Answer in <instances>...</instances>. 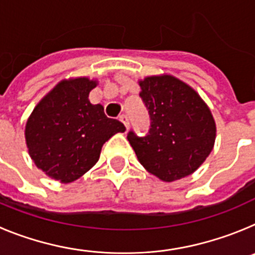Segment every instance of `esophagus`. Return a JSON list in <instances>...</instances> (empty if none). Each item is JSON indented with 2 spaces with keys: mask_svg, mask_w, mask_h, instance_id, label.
<instances>
[{
  "mask_svg": "<svg viewBox=\"0 0 255 255\" xmlns=\"http://www.w3.org/2000/svg\"><path fill=\"white\" fill-rule=\"evenodd\" d=\"M119 120H120L121 123L125 125L126 129H129V119H128V116H126V115H120V116H119Z\"/></svg>",
  "mask_w": 255,
  "mask_h": 255,
  "instance_id": "esophagus-1",
  "label": "esophagus"
}]
</instances>
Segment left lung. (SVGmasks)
Instances as JSON below:
<instances>
[{
	"mask_svg": "<svg viewBox=\"0 0 255 255\" xmlns=\"http://www.w3.org/2000/svg\"><path fill=\"white\" fill-rule=\"evenodd\" d=\"M139 85L150 129L143 138L128 134L138 161L162 181L189 176L215 145L217 130L211 110L197 91L168 74L147 76Z\"/></svg>",
	"mask_w": 255,
	"mask_h": 255,
	"instance_id": "1",
	"label": "left lung"
}]
</instances>
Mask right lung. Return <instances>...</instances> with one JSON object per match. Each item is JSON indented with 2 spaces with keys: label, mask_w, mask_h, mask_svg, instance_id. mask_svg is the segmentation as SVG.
Here are the masks:
<instances>
[{
  "label": "right lung",
  "mask_w": 255,
  "mask_h": 255,
  "mask_svg": "<svg viewBox=\"0 0 255 255\" xmlns=\"http://www.w3.org/2000/svg\"><path fill=\"white\" fill-rule=\"evenodd\" d=\"M98 82L89 78L61 80L38 102L25 125L30 158L47 176L69 184L91 170L103 144L123 123L108 119L102 105H92L89 93Z\"/></svg>",
  "instance_id": "obj_1"
}]
</instances>
